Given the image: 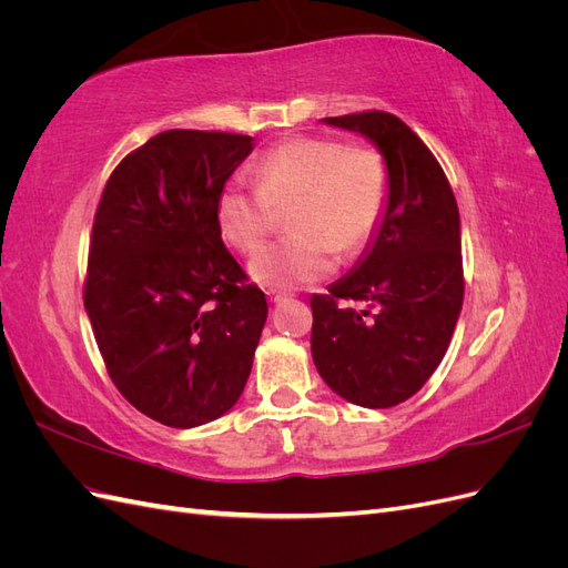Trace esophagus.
<instances>
[{
  "label": "esophagus",
  "instance_id": "esophagus-1",
  "mask_svg": "<svg viewBox=\"0 0 568 568\" xmlns=\"http://www.w3.org/2000/svg\"><path fill=\"white\" fill-rule=\"evenodd\" d=\"M267 298L272 303H282V301H286V294H284V291H280V288H267Z\"/></svg>",
  "mask_w": 568,
  "mask_h": 568
}]
</instances>
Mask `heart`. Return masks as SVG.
Here are the masks:
<instances>
[{
  "instance_id": "b5f03b06",
  "label": "heart",
  "mask_w": 568,
  "mask_h": 568,
  "mask_svg": "<svg viewBox=\"0 0 568 568\" xmlns=\"http://www.w3.org/2000/svg\"><path fill=\"white\" fill-rule=\"evenodd\" d=\"M253 182L232 180L217 196V227L239 253L255 255L291 209V227L251 263L267 286H303L326 277L338 251L355 253L374 236L388 201V170L379 151L324 136H298L270 149Z\"/></svg>"
}]
</instances>
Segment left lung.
I'll return each instance as SVG.
<instances>
[{
    "mask_svg": "<svg viewBox=\"0 0 568 568\" xmlns=\"http://www.w3.org/2000/svg\"><path fill=\"white\" fill-rule=\"evenodd\" d=\"M382 151L388 201L367 253L315 294L311 348L334 393L359 407L412 398L450 346L464 298L457 201L440 163L398 115L365 111L324 118ZM338 300H363L365 312Z\"/></svg>",
    "mask_w": 568,
    "mask_h": 568,
    "instance_id": "obj_1",
    "label": "left lung"
}]
</instances>
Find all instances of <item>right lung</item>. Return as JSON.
I'll return each mask as SVG.
<instances>
[{
	"mask_svg": "<svg viewBox=\"0 0 568 568\" xmlns=\"http://www.w3.org/2000/svg\"><path fill=\"white\" fill-rule=\"evenodd\" d=\"M253 136L165 130L111 173L94 215L84 311L115 388L192 428L242 395L265 294L222 244L217 196Z\"/></svg>",
	"mask_w": 568,
	"mask_h": 568,
	"instance_id": "add662e5",
	"label": "right lung"
}]
</instances>
